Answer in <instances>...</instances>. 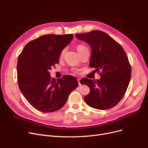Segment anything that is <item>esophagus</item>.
<instances>
[{"instance_id":"34e87169","label":"esophagus","mask_w":148,"mask_h":148,"mask_svg":"<svg viewBox=\"0 0 148 148\" xmlns=\"http://www.w3.org/2000/svg\"><path fill=\"white\" fill-rule=\"evenodd\" d=\"M77 81H78V83H79V86H80V85H82V84H81V83H80V79H77Z\"/></svg>"}]
</instances>
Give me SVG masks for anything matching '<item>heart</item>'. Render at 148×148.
<instances>
[{
    "label": "heart",
    "instance_id": "heart-1",
    "mask_svg": "<svg viewBox=\"0 0 148 148\" xmlns=\"http://www.w3.org/2000/svg\"><path fill=\"white\" fill-rule=\"evenodd\" d=\"M85 48H87V47H86L84 45H83V44H79V45H77L76 46L77 50V51L79 52V53H80L83 49H84ZM65 52V49L62 50V51H61V53H60V58L63 57Z\"/></svg>",
    "mask_w": 148,
    "mask_h": 148
}]
</instances>
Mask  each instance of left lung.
<instances>
[{"label": "left lung", "instance_id": "left-lung-1", "mask_svg": "<svg viewBox=\"0 0 148 148\" xmlns=\"http://www.w3.org/2000/svg\"><path fill=\"white\" fill-rule=\"evenodd\" d=\"M75 36L90 46L89 66L95 68L101 76L99 80H80L90 88L84 101L96 109H109L122 99L130 83L131 68L127 54L118 42L102 31L92 30Z\"/></svg>", "mask_w": 148, "mask_h": 148}]
</instances>
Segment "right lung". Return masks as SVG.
I'll use <instances>...</instances> for the list:
<instances>
[{
    "label": "right lung",
    "instance_id": "1",
    "mask_svg": "<svg viewBox=\"0 0 148 148\" xmlns=\"http://www.w3.org/2000/svg\"><path fill=\"white\" fill-rule=\"evenodd\" d=\"M73 34L42 35L28 42L18 58L17 80L20 90L29 103L44 113L57 111L78 87L72 75L57 80L49 70L58 64L60 53L70 43Z\"/></svg>",
    "mask_w": 148,
    "mask_h": 148
}]
</instances>
